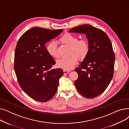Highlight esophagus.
<instances>
[{
    "label": "esophagus",
    "mask_w": 129,
    "mask_h": 129,
    "mask_svg": "<svg viewBox=\"0 0 129 129\" xmlns=\"http://www.w3.org/2000/svg\"><path fill=\"white\" fill-rule=\"evenodd\" d=\"M63 72H64V74H67L69 73V71H67V70H63Z\"/></svg>",
    "instance_id": "obj_1"
}]
</instances>
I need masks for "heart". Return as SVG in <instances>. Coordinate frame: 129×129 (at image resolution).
<instances>
[{"mask_svg": "<svg viewBox=\"0 0 129 129\" xmlns=\"http://www.w3.org/2000/svg\"><path fill=\"white\" fill-rule=\"evenodd\" d=\"M59 42L70 47L69 57L58 60L56 65L59 68L64 70H70L74 68L78 60L84 59L88 54L89 46L87 41L84 39L79 40L72 34L66 33L59 39ZM46 51L49 55L54 58H58L59 55L57 45L54 41L50 42L46 46Z\"/></svg>", "mask_w": 129, "mask_h": 129, "instance_id": "obj_1", "label": "heart"}]
</instances>
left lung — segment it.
<instances>
[{
	"instance_id": "left-lung-1",
	"label": "left lung",
	"mask_w": 129,
	"mask_h": 129,
	"mask_svg": "<svg viewBox=\"0 0 129 129\" xmlns=\"http://www.w3.org/2000/svg\"><path fill=\"white\" fill-rule=\"evenodd\" d=\"M69 32L85 34L88 39L89 51L75 69L78 75L75 85L84 97L94 98L106 90L113 77L115 56L111 42L106 33L89 24L75 26Z\"/></svg>"
}]
</instances>
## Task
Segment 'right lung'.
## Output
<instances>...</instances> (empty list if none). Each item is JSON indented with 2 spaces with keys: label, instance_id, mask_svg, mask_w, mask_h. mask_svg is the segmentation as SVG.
<instances>
[{
  "label": "right lung",
  "instance_id": "right-lung-1",
  "mask_svg": "<svg viewBox=\"0 0 129 129\" xmlns=\"http://www.w3.org/2000/svg\"><path fill=\"white\" fill-rule=\"evenodd\" d=\"M63 31L34 27L23 34L16 46L14 69L19 85L30 97L39 102L52 98L64 74L61 69L51 70L55 61L45 47L46 43Z\"/></svg>",
  "mask_w": 129,
  "mask_h": 129
}]
</instances>
